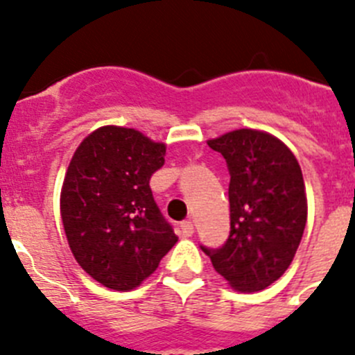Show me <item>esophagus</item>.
Masks as SVG:
<instances>
[{"label":"esophagus","mask_w":355,"mask_h":355,"mask_svg":"<svg viewBox=\"0 0 355 355\" xmlns=\"http://www.w3.org/2000/svg\"><path fill=\"white\" fill-rule=\"evenodd\" d=\"M180 232H182V235H184V237H191V235L194 233L193 221H189V219H187V221H182L180 223Z\"/></svg>","instance_id":"1"}]
</instances>
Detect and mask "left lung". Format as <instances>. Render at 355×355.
Wrapping results in <instances>:
<instances>
[{
  "label": "left lung",
  "mask_w": 355,
  "mask_h": 355,
  "mask_svg": "<svg viewBox=\"0 0 355 355\" xmlns=\"http://www.w3.org/2000/svg\"><path fill=\"white\" fill-rule=\"evenodd\" d=\"M209 146L228 166L230 235L219 248H200L230 286L258 292L285 274L301 244L308 217L301 166L285 143L260 130H233Z\"/></svg>",
  "instance_id": "left-lung-1"
}]
</instances>
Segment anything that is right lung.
I'll return each mask as SVG.
<instances>
[{
    "label": "right lung",
    "mask_w": 355,
    "mask_h": 355,
    "mask_svg": "<svg viewBox=\"0 0 355 355\" xmlns=\"http://www.w3.org/2000/svg\"><path fill=\"white\" fill-rule=\"evenodd\" d=\"M166 146L125 127H101L76 150L62 189V221L85 272L132 290L177 244L150 189Z\"/></svg>",
    "instance_id": "1"
}]
</instances>
